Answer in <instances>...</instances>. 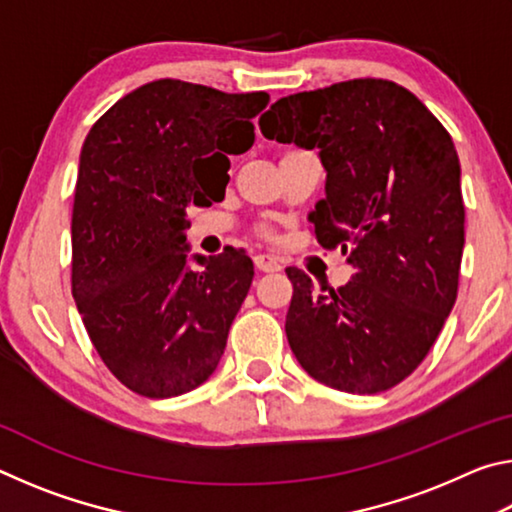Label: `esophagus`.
<instances>
[{"mask_svg": "<svg viewBox=\"0 0 512 512\" xmlns=\"http://www.w3.org/2000/svg\"><path fill=\"white\" fill-rule=\"evenodd\" d=\"M255 266H257V271H262V273H277L282 268L280 262H277V259L271 255H255Z\"/></svg>", "mask_w": 512, "mask_h": 512, "instance_id": "1", "label": "esophagus"}]
</instances>
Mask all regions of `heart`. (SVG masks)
Masks as SVG:
<instances>
[{
	"label": "heart",
	"mask_w": 512,
	"mask_h": 512,
	"mask_svg": "<svg viewBox=\"0 0 512 512\" xmlns=\"http://www.w3.org/2000/svg\"><path fill=\"white\" fill-rule=\"evenodd\" d=\"M262 235H268V230H266V228H262Z\"/></svg>",
	"instance_id": "heart-1"
}]
</instances>
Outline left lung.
<instances>
[{
  "label": "left lung",
  "instance_id": "8db88e82",
  "mask_svg": "<svg viewBox=\"0 0 512 512\" xmlns=\"http://www.w3.org/2000/svg\"><path fill=\"white\" fill-rule=\"evenodd\" d=\"M264 137L320 149L325 198L309 212L352 280L332 289L287 268V339L311 377L343 393L400 384L452 311L465 244L461 164L445 126L402 85L352 79L289 94L259 119Z\"/></svg>",
  "mask_w": 512,
  "mask_h": 512
}]
</instances>
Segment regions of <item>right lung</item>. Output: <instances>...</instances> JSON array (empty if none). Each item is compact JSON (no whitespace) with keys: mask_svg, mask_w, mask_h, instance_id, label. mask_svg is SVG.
Segmentation results:
<instances>
[{"mask_svg":"<svg viewBox=\"0 0 512 512\" xmlns=\"http://www.w3.org/2000/svg\"><path fill=\"white\" fill-rule=\"evenodd\" d=\"M266 92L160 79L119 99L81 149L72 296L101 361L133 393L194 391L219 366L253 282L237 248L187 266V207L221 201L228 155L255 142Z\"/></svg>","mask_w":512,"mask_h":512,"instance_id":"add662e5","label":"right lung"}]
</instances>
